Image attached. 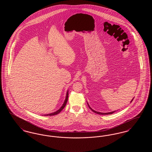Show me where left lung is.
Masks as SVG:
<instances>
[{
  "label": "left lung",
  "mask_w": 152,
  "mask_h": 152,
  "mask_svg": "<svg viewBox=\"0 0 152 152\" xmlns=\"http://www.w3.org/2000/svg\"><path fill=\"white\" fill-rule=\"evenodd\" d=\"M133 99L132 100V101H130V102H132L133 101ZM87 104H88V107H89V108L91 109L94 112V113H97V114H99V115H111V114H112V113H113L114 112H115L116 110H115V111H113V112H108V113H101V112H97V111H95L94 110H93L90 107H89V104H88V103L87 102Z\"/></svg>",
  "instance_id": "left-lung-1"
}]
</instances>
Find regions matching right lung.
I'll use <instances>...</instances> for the list:
<instances>
[{
	"label": "right lung",
	"mask_w": 152,
	"mask_h": 152,
	"mask_svg": "<svg viewBox=\"0 0 152 152\" xmlns=\"http://www.w3.org/2000/svg\"><path fill=\"white\" fill-rule=\"evenodd\" d=\"M68 91L66 92V97H65V100L63 104V105L60 107V108L57 111L53 112V113H50V114H47V115H44V116H53V115H58V114L65 107L66 104V102L68 101Z\"/></svg>",
	"instance_id": "add662e5"
}]
</instances>
